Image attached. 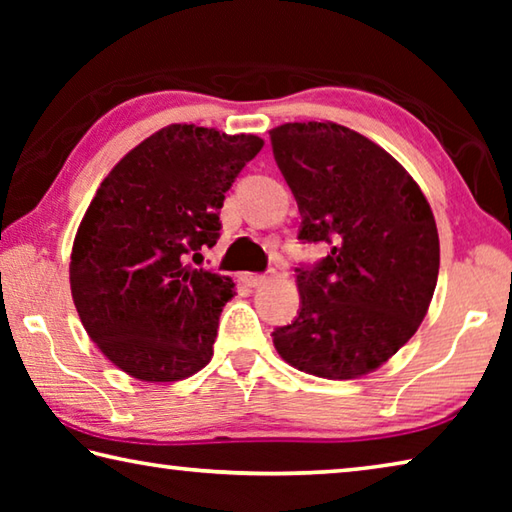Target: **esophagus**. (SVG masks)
Returning <instances> with one entry per match:
<instances>
[{
	"instance_id": "34e87169",
	"label": "esophagus",
	"mask_w": 512,
	"mask_h": 512,
	"mask_svg": "<svg viewBox=\"0 0 512 512\" xmlns=\"http://www.w3.org/2000/svg\"><path fill=\"white\" fill-rule=\"evenodd\" d=\"M264 280H266V275H262V273H239V282L244 284V287H248V289L262 287Z\"/></svg>"
}]
</instances>
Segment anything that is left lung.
<instances>
[{
    "label": "left lung",
    "mask_w": 512,
    "mask_h": 512,
    "mask_svg": "<svg viewBox=\"0 0 512 512\" xmlns=\"http://www.w3.org/2000/svg\"><path fill=\"white\" fill-rule=\"evenodd\" d=\"M277 167L296 196L302 244L298 316L273 332L293 368L325 379L368 375L420 327L436 289L440 244L427 198L395 158L332 121L271 131Z\"/></svg>",
    "instance_id": "obj_1"
}]
</instances>
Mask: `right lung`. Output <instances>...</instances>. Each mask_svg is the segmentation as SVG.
I'll list each match as a JSON object with an SVG mask.
<instances>
[{
	"mask_svg": "<svg viewBox=\"0 0 512 512\" xmlns=\"http://www.w3.org/2000/svg\"><path fill=\"white\" fill-rule=\"evenodd\" d=\"M257 135L171 124L117 162L76 232L69 284L99 350L142 381H178L212 359L230 277L189 259L221 237L219 210Z\"/></svg>",
	"mask_w": 512,
	"mask_h": 512,
	"instance_id": "right-lung-1",
	"label": "right lung"
}]
</instances>
